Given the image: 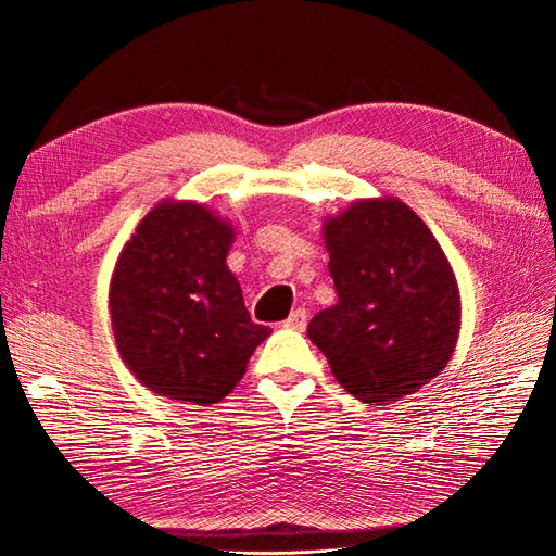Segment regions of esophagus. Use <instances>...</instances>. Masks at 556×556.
Here are the masks:
<instances>
[{"label": "esophagus", "mask_w": 556, "mask_h": 556, "mask_svg": "<svg viewBox=\"0 0 556 556\" xmlns=\"http://www.w3.org/2000/svg\"><path fill=\"white\" fill-rule=\"evenodd\" d=\"M306 323H308L306 308H296V311H292V315H290L288 319H285L282 327H285V329H294V331H304V329H306Z\"/></svg>", "instance_id": "1"}]
</instances>
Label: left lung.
I'll use <instances>...</instances> for the list:
<instances>
[{
	"label": "left lung",
	"mask_w": 556,
	"mask_h": 556,
	"mask_svg": "<svg viewBox=\"0 0 556 556\" xmlns=\"http://www.w3.org/2000/svg\"><path fill=\"white\" fill-rule=\"evenodd\" d=\"M339 301L308 339L333 378L371 406L439 376L459 336V290L429 227L399 199H366L325 225Z\"/></svg>",
	"instance_id": "8db88e82"
}]
</instances>
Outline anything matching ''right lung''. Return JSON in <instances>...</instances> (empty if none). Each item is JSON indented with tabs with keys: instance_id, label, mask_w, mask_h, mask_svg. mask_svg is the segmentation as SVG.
<instances>
[{
	"instance_id": "obj_1",
	"label": "right lung",
	"mask_w": 556,
	"mask_h": 556,
	"mask_svg": "<svg viewBox=\"0 0 556 556\" xmlns=\"http://www.w3.org/2000/svg\"><path fill=\"white\" fill-rule=\"evenodd\" d=\"M233 231L208 208L164 201L123 248L111 280L117 350L150 392L211 406L271 329L245 311L225 260Z\"/></svg>"
}]
</instances>
